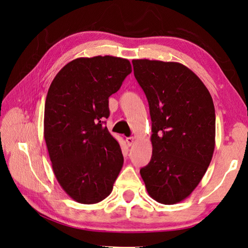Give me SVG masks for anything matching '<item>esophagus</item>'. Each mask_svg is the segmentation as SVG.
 I'll use <instances>...</instances> for the list:
<instances>
[{
	"label": "esophagus",
	"instance_id": "1",
	"mask_svg": "<svg viewBox=\"0 0 248 248\" xmlns=\"http://www.w3.org/2000/svg\"><path fill=\"white\" fill-rule=\"evenodd\" d=\"M125 142H127V144L129 146H131L134 143V138L133 137H129V138H125Z\"/></svg>",
	"mask_w": 248,
	"mask_h": 248
}]
</instances>
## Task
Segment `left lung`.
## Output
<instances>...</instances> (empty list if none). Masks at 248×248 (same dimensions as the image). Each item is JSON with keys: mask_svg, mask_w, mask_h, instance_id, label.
<instances>
[{"mask_svg": "<svg viewBox=\"0 0 248 248\" xmlns=\"http://www.w3.org/2000/svg\"><path fill=\"white\" fill-rule=\"evenodd\" d=\"M152 120V157L140 174L163 204L185 200L207 171L216 146V111L202 81L179 62L132 60Z\"/></svg>", "mask_w": 248, "mask_h": 248, "instance_id": "obj_1", "label": "left lung"}]
</instances>
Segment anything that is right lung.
<instances>
[{
	"label": "right lung",
	"mask_w": 248,
	"mask_h": 248,
	"mask_svg": "<svg viewBox=\"0 0 248 248\" xmlns=\"http://www.w3.org/2000/svg\"><path fill=\"white\" fill-rule=\"evenodd\" d=\"M131 71L128 59L78 58L59 71L49 87L46 145L58 183L77 202L106 199L123 169L120 145L103 119L109 116V96Z\"/></svg>",
	"instance_id": "1"
}]
</instances>
